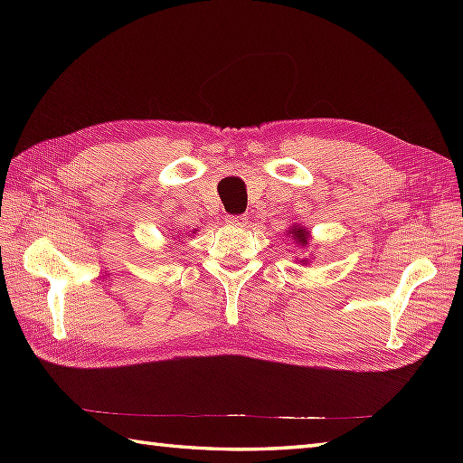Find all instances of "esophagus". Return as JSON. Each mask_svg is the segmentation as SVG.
Here are the masks:
<instances>
[{
    "label": "esophagus",
    "instance_id": "1",
    "mask_svg": "<svg viewBox=\"0 0 463 463\" xmlns=\"http://www.w3.org/2000/svg\"><path fill=\"white\" fill-rule=\"evenodd\" d=\"M224 221H226V224H229V226H244V224L249 222V219L244 214H229Z\"/></svg>",
    "mask_w": 463,
    "mask_h": 463
}]
</instances>
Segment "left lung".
<instances>
[{
  "instance_id": "left-lung-1",
  "label": "left lung",
  "mask_w": 463,
  "mask_h": 463,
  "mask_svg": "<svg viewBox=\"0 0 463 463\" xmlns=\"http://www.w3.org/2000/svg\"><path fill=\"white\" fill-rule=\"evenodd\" d=\"M287 237H290L292 239V242L294 244H297V247H300L302 250H307L308 247H310V241H312V234H310V231L307 229V226H304V224H292V226H288V231H287ZM310 257H314V252L310 254ZM294 260H297L298 264H302V267H308V264H310V259H307V257H304V259H294Z\"/></svg>"
}]
</instances>
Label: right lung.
I'll return each mask as SVG.
<instances>
[{"instance_id": "right-lung-1", "label": "right lung", "mask_w": 463, "mask_h": 463, "mask_svg": "<svg viewBox=\"0 0 463 463\" xmlns=\"http://www.w3.org/2000/svg\"><path fill=\"white\" fill-rule=\"evenodd\" d=\"M194 232H196V229H194V231H191V232H186V234H184V232H183V234H173V241L179 239V242H181V241H184V239H193V234H194Z\"/></svg>"}]
</instances>
